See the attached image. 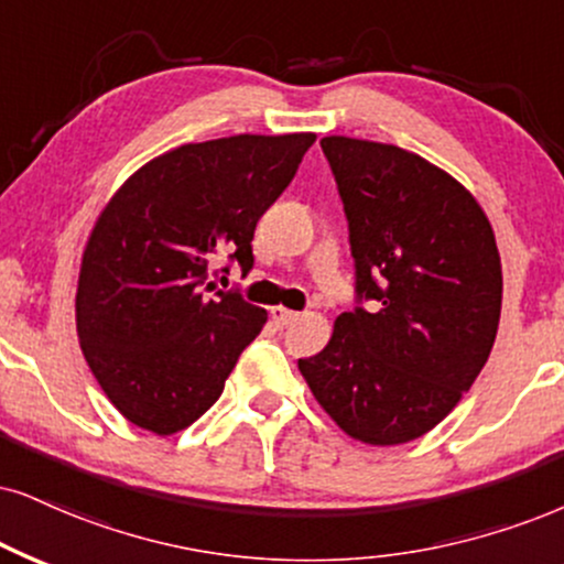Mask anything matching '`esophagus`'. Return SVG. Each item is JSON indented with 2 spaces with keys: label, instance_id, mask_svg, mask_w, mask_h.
<instances>
[{
  "label": "esophagus",
  "instance_id": "34e87169",
  "mask_svg": "<svg viewBox=\"0 0 564 564\" xmlns=\"http://www.w3.org/2000/svg\"><path fill=\"white\" fill-rule=\"evenodd\" d=\"M269 314H271V322H274L276 326H290L293 322H297V316H301V314H295V311L284 308V305H274Z\"/></svg>",
  "mask_w": 564,
  "mask_h": 564
}]
</instances>
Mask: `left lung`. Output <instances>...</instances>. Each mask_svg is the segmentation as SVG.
<instances>
[{"label":"left lung","mask_w":564,"mask_h":564,"mask_svg":"<svg viewBox=\"0 0 564 564\" xmlns=\"http://www.w3.org/2000/svg\"><path fill=\"white\" fill-rule=\"evenodd\" d=\"M358 295L318 356L297 360L318 405L352 440L392 447L442 423L495 345L502 263L495 229L463 183L413 151L326 135Z\"/></svg>","instance_id":"8db88e82"}]
</instances>
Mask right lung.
<instances>
[{
	"instance_id": "add662e5",
	"label": "right lung",
	"mask_w": 564,
	"mask_h": 564,
	"mask_svg": "<svg viewBox=\"0 0 564 564\" xmlns=\"http://www.w3.org/2000/svg\"><path fill=\"white\" fill-rule=\"evenodd\" d=\"M316 133L183 143L135 170L83 248L75 326L90 371L133 426L177 434L217 402L267 311L206 295L214 253L253 267L256 221ZM208 290L212 282H208Z\"/></svg>"
}]
</instances>
